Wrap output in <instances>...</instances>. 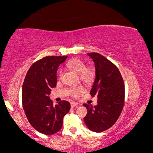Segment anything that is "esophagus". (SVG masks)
Returning a JSON list of instances; mask_svg holds the SVG:
<instances>
[{"label": "esophagus", "mask_w": 153, "mask_h": 153, "mask_svg": "<svg viewBox=\"0 0 153 153\" xmlns=\"http://www.w3.org/2000/svg\"><path fill=\"white\" fill-rule=\"evenodd\" d=\"M71 107L72 108H74L75 107V106H76L77 105H78V104L76 103V102H71Z\"/></svg>", "instance_id": "1"}]
</instances>
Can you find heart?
Wrapping results in <instances>:
<instances>
[{
	"instance_id": "obj_1",
	"label": "heart",
	"mask_w": 153,
	"mask_h": 153,
	"mask_svg": "<svg viewBox=\"0 0 153 153\" xmlns=\"http://www.w3.org/2000/svg\"><path fill=\"white\" fill-rule=\"evenodd\" d=\"M67 67L69 70L77 74H79L81 81L85 84L90 85L93 83L95 75V70L91 67H85V65L83 60L79 59V58H73L67 63ZM62 74H63V72L60 70L58 73L59 79L62 78ZM70 92L73 97L76 98L82 95L84 93L85 90L84 88L81 85H79V86L71 88Z\"/></svg>"
}]
</instances>
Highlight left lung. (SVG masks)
<instances>
[{
  "instance_id": "1",
  "label": "left lung",
  "mask_w": 153,
  "mask_h": 153,
  "mask_svg": "<svg viewBox=\"0 0 153 153\" xmlns=\"http://www.w3.org/2000/svg\"><path fill=\"white\" fill-rule=\"evenodd\" d=\"M95 63V78L91 91L97 96V104H84L88 110L83 118L90 130L102 132L115 124L122 112L125 101V85L118 68L97 53H88Z\"/></svg>"
}]
</instances>
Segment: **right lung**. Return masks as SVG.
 Instances as JSON below:
<instances>
[{
	"instance_id": "obj_1",
	"label": "right lung",
	"mask_w": 153,
	"mask_h": 153,
	"mask_svg": "<svg viewBox=\"0 0 153 153\" xmlns=\"http://www.w3.org/2000/svg\"><path fill=\"white\" fill-rule=\"evenodd\" d=\"M68 56H46L34 62L25 77L22 86L23 108L30 125L46 135L58 132L70 109L68 101L53 105L49 95L56 86L58 68Z\"/></svg>"
}]
</instances>
